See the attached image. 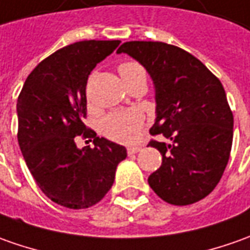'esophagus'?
Here are the masks:
<instances>
[{"mask_svg":"<svg viewBox=\"0 0 250 250\" xmlns=\"http://www.w3.org/2000/svg\"><path fill=\"white\" fill-rule=\"evenodd\" d=\"M139 150H141V147L139 146H130L127 149V153H128V156H132V154L138 153Z\"/></svg>","mask_w":250,"mask_h":250,"instance_id":"obj_1","label":"esophagus"}]
</instances>
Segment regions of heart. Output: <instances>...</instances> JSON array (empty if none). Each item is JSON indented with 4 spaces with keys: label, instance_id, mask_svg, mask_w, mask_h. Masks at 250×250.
I'll return each mask as SVG.
<instances>
[{
    "label": "heart",
    "instance_id": "1",
    "mask_svg": "<svg viewBox=\"0 0 250 250\" xmlns=\"http://www.w3.org/2000/svg\"><path fill=\"white\" fill-rule=\"evenodd\" d=\"M119 72L123 82H128L132 78L145 75L144 68L138 62H123L119 67ZM142 127V116L137 111L116 112L111 113L104 119L101 123V130L108 137L120 144H132L139 137Z\"/></svg>",
    "mask_w": 250,
    "mask_h": 250
}]
</instances>
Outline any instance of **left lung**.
<instances>
[{"instance_id":"1","label":"left lung","mask_w":250,"mask_h":250,"mask_svg":"<svg viewBox=\"0 0 250 250\" xmlns=\"http://www.w3.org/2000/svg\"><path fill=\"white\" fill-rule=\"evenodd\" d=\"M125 53L147 71L154 86L156 119L150 141L163 156L147 178L153 191L172 205H190L216 188L232 145V112L216 76L193 54L164 42H125Z\"/></svg>"}]
</instances>
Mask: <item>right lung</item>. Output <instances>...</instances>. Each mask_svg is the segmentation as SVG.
Here are the masks:
<instances>
[{"label":"right lung","mask_w":250,"mask_h":250,"mask_svg":"<svg viewBox=\"0 0 250 250\" xmlns=\"http://www.w3.org/2000/svg\"><path fill=\"white\" fill-rule=\"evenodd\" d=\"M120 41H81L41 61L18 98V141L40 189L53 203L84 209L101 201L127 157L125 146L89 130L86 84L90 72ZM93 138L94 148L76 146L75 137Z\"/></svg>","instance_id":"obj_1"}]
</instances>
